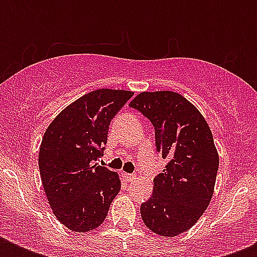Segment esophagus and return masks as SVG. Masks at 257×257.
Here are the masks:
<instances>
[{
	"label": "esophagus",
	"mask_w": 257,
	"mask_h": 257,
	"mask_svg": "<svg viewBox=\"0 0 257 257\" xmlns=\"http://www.w3.org/2000/svg\"><path fill=\"white\" fill-rule=\"evenodd\" d=\"M122 177H124L126 181H133V180L136 179V176L132 175V173H122Z\"/></svg>",
	"instance_id": "esophagus-1"
}]
</instances>
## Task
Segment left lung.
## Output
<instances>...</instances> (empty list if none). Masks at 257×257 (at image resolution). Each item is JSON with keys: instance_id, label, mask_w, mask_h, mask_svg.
Here are the masks:
<instances>
[{"instance_id": "left-lung-1", "label": "left lung", "mask_w": 257, "mask_h": 257, "mask_svg": "<svg viewBox=\"0 0 257 257\" xmlns=\"http://www.w3.org/2000/svg\"><path fill=\"white\" fill-rule=\"evenodd\" d=\"M129 106L155 126L157 152L168 164L153 179V193L141 204L152 232L173 237L193 227L211 203L219 153L211 128L195 105L171 90L141 92Z\"/></svg>"}]
</instances>
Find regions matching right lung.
Instances as JSON below:
<instances>
[{"label":"right lung","mask_w":257,"mask_h":257,"mask_svg":"<svg viewBox=\"0 0 257 257\" xmlns=\"http://www.w3.org/2000/svg\"><path fill=\"white\" fill-rule=\"evenodd\" d=\"M133 96L120 89H97L58 113L42 137L38 167L54 216L73 232L100 227L120 192L116 172L94 164L108 140L109 124Z\"/></svg>","instance_id":"1"}]
</instances>
